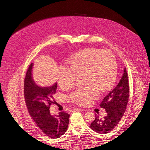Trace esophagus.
Masks as SVG:
<instances>
[{
    "mask_svg": "<svg viewBox=\"0 0 150 150\" xmlns=\"http://www.w3.org/2000/svg\"><path fill=\"white\" fill-rule=\"evenodd\" d=\"M71 110H72V111L76 112V111H82V109H81V108H72Z\"/></svg>",
    "mask_w": 150,
    "mask_h": 150,
    "instance_id": "obj_1",
    "label": "esophagus"
}]
</instances>
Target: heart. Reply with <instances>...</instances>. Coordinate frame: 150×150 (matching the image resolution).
<instances>
[{
	"label": "heart",
	"instance_id": "obj_1",
	"mask_svg": "<svg viewBox=\"0 0 150 150\" xmlns=\"http://www.w3.org/2000/svg\"><path fill=\"white\" fill-rule=\"evenodd\" d=\"M66 67H58L57 80L60 87L67 89L73 86L77 77L82 76L83 87L71 93L69 100L82 106L88 105L99 95L114 84L117 77V62L108 49L86 48L71 57Z\"/></svg>",
	"mask_w": 150,
	"mask_h": 150
}]
</instances>
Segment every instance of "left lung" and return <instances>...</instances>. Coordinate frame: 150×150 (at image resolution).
Here are the masks:
<instances>
[{"label":"left lung","mask_w":150,"mask_h":150,"mask_svg":"<svg viewBox=\"0 0 150 150\" xmlns=\"http://www.w3.org/2000/svg\"><path fill=\"white\" fill-rule=\"evenodd\" d=\"M129 94L128 73L126 68L122 78L116 87L108 94L99 104L105 109L107 115L100 117L95 115L94 120L91 123L90 128L96 133L106 134L115 128L124 115Z\"/></svg>","instance_id":"1"}]
</instances>
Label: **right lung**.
<instances>
[{
  "label": "right lung",
  "mask_w": 150,
  "mask_h": 150,
  "mask_svg": "<svg viewBox=\"0 0 150 150\" xmlns=\"http://www.w3.org/2000/svg\"><path fill=\"white\" fill-rule=\"evenodd\" d=\"M33 63L29 66L24 79V98L27 108L34 122L47 137L58 138L66 131L70 115L62 111L52 116L49 111L54 101L57 83L49 87L36 84L32 76Z\"/></svg>",
  "instance_id": "1"
}]
</instances>
